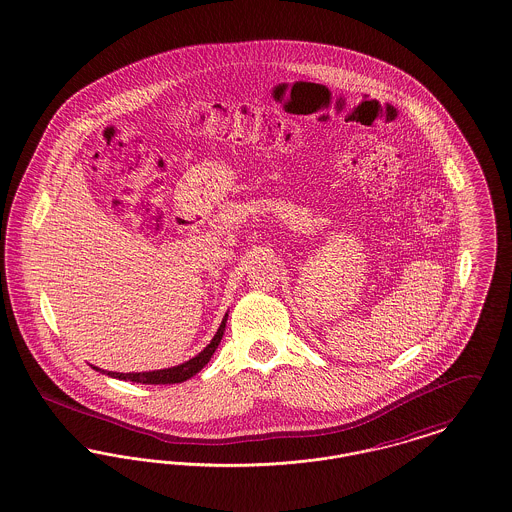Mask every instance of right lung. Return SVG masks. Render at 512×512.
<instances>
[{
	"instance_id": "1",
	"label": "right lung",
	"mask_w": 512,
	"mask_h": 512,
	"mask_svg": "<svg viewBox=\"0 0 512 512\" xmlns=\"http://www.w3.org/2000/svg\"><path fill=\"white\" fill-rule=\"evenodd\" d=\"M226 321H228V313L224 315L222 319V325L218 327V331L214 334V338L211 340V344L199 352L195 358H191L181 365L176 367H168V369H156V371H143V373H116V371H106L108 377H114V379H123V381H131V383H141V385H174V383H183L187 379H191L195 373H199L214 354V350L218 348L220 340H222V334L226 329ZM96 371H102L98 367H92ZM104 373V371H102Z\"/></svg>"
}]
</instances>
